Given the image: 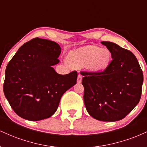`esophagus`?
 Returning <instances> with one entry per match:
<instances>
[{
    "label": "esophagus",
    "instance_id": "esophagus-1",
    "mask_svg": "<svg viewBox=\"0 0 147 147\" xmlns=\"http://www.w3.org/2000/svg\"><path fill=\"white\" fill-rule=\"evenodd\" d=\"M82 76L79 75L78 77H77V83H81V82H82Z\"/></svg>",
    "mask_w": 147,
    "mask_h": 147
}]
</instances>
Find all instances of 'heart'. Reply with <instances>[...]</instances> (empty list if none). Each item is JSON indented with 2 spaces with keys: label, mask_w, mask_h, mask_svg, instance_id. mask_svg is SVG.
<instances>
[{
  "label": "heart",
  "mask_w": 147,
  "mask_h": 147,
  "mask_svg": "<svg viewBox=\"0 0 147 147\" xmlns=\"http://www.w3.org/2000/svg\"><path fill=\"white\" fill-rule=\"evenodd\" d=\"M112 54L108 48H100L96 45H87L69 53V61L77 68L85 67L90 72L106 70L111 64Z\"/></svg>",
  "instance_id": "b5f03b06"
}]
</instances>
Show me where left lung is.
I'll return each mask as SVG.
<instances>
[{
    "instance_id": "left-lung-1",
    "label": "left lung",
    "mask_w": 147,
    "mask_h": 147,
    "mask_svg": "<svg viewBox=\"0 0 147 147\" xmlns=\"http://www.w3.org/2000/svg\"><path fill=\"white\" fill-rule=\"evenodd\" d=\"M112 59L100 72H82L84 101L90 116L99 121L115 122L127 115L141 97L142 70L136 56L116 43L102 41Z\"/></svg>"
}]
</instances>
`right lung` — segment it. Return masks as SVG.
<instances>
[{"instance_id":"obj_1","label":"right lung","mask_w":147,"mask_h":147,"mask_svg":"<svg viewBox=\"0 0 147 147\" xmlns=\"http://www.w3.org/2000/svg\"><path fill=\"white\" fill-rule=\"evenodd\" d=\"M61 52L56 42L35 38L22 45L7 64L3 91L18 116L30 121L51 117L64 92L77 83L76 71L60 75L54 69Z\"/></svg>"}]
</instances>
